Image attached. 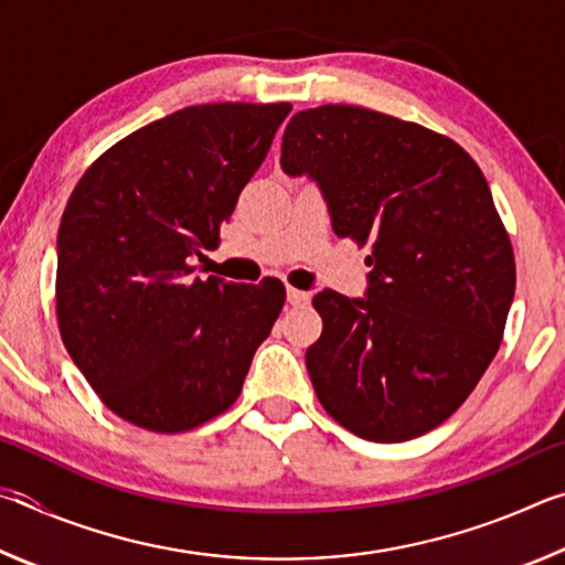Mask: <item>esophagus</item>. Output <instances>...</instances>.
I'll list each match as a JSON object with an SVG mask.
<instances>
[{
	"label": "esophagus",
	"mask_w": 565,
	"mask_h": 565,
	"mask_svg": "<svg viewBox=\"0 0 565 565\" xmlns=\"http://www.w3.org/2000/svg\"><path fill=\"white\" fill-rule=\"evenodd\" d=\"M286 301H289L291 306H306V303H309V301H311V296H309V294H306V291H299V289H291V286H289V289H286Z\"/></svg>",
	"instance_id": "obj_1"
}]
</instances>
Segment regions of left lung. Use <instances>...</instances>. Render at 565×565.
Masks as SVG:
<instances>
[{"label":"left lung","mask_w":565,"mask_h":565,"mask_svg":"<svg viewBox=\"0 0 565 565\" xmlns=\"http://www.w3.org/2000/svg\"><path fill=\"white\" fill-rule=\"evenodd\" d=\"M281 169L317 181L333 232L369 246L366 299L323 289L306 369L321 406L366 441L424 436L481 381L515 291L511 238L454 139L349 104L294 114Z\"/></svg>","instance_id":"1"}]
</instances>
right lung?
<instances>
[{"label":"right lung","instance_id":"add662e5","mask_svg":"<svg viewBox=\"0 0 565 565\" xmlns=\"http://www.w3.org/2000/svg\"><path fill=\"white\" fill-rule=\"evenodd\" d=\"M291 104H202L129 134L84 171L56 236L66 351L114 414L157 434L242 394L284 284L199 279L194 259L269 154Z\"/></svg>","mask_w":565,"mask_h":565}]
</instances>
